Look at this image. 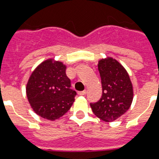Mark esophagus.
Masks as SVG:
<instances>
[{"mask_svg":"<svg viewBox=\"0 0 159 159\" xmlns=\"http://www.w3.org/2000/svg\"><path fill=\"white\" fill-rule=\"evenodd\" d=\"M78 94H79V95H85V94H86V90L80 91V92H78Z\"/></svg>","mask_w":159,"mask_h":159,"instance_id":"esophagus-1","label":"esophagus"}]
</instances>
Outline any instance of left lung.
<instances>
[{"mask_svg": "<svg viewBox=\"0 0 159 159\" xmlns=\"http://www.w3.org/2000/svg\"><path fill=\"white\" fill-rule=\"evenodd\" d=\"M102 96L97 103L90 104L94 115L105 122H112L129 109L133 101V85L129 74L120 62L111 57L99 60Z\"/></svg>", "mask_w": 159, "mask_h": 159, "instance_id": "1", "label": "left lung"}]
</instances>
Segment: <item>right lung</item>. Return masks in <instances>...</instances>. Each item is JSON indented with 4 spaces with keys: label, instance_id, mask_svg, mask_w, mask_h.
I'll list each match as a JSON object with an SVG mask.
<instances>
[{
    "label": "right lung",
    "instance_id": "obj_1",
    "mask_svg": "<svg viewBox=\"0 0 159 159\" xmlns=\"http://www.w3.org/2000/svg\"><path fill=\"white\" fill-rule=\"evenodd\" d=\"M66 70L63 62L49 58L31 73L26 85L27 97L31 108L42 118L58 120L75 101L77 93L70 89Z\"/></svg>",
    "mask_w": 159,
    "mask_h": 159
}]
</instances>
